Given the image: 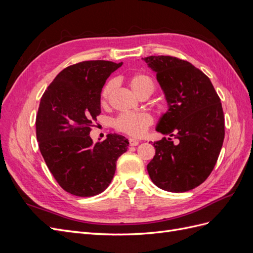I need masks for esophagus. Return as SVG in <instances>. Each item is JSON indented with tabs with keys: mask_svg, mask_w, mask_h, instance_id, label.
<instances>
[{
	"mask_svg": "<svg viewBox=\"0 0 253 253\" xmlns=\"http://www.w3.org/2000/svg\"><path fill=\"white\" fill-rule=\"evenodd\" d=\"M128 141H129V145H132V147H135V145H137V144H139V140H137V139H134V138H129L128 139Z\"/></svg>",
	"mask_w": 253,
	"mask_h": 253,
	"instance_id": "34e87169",
	"label": "esophagus"
}]
</instances>
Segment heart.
<instances>
[{"mask_svg": "<svg viewBox=\"0 0 253 253\" xmlns=\"http://www.w3.org/2000/svg\"><path fill=\"white\" fill-rule=\"evenodd\" d=\"M129 87L137 96H140L144 93L152 94L154 90V82L152 78L145 74H135L128 79ZM114 84L113 82H108L103 86L100 95L101 104H105L108 101L109 96L112 93ZM153 119L151 115L145 112H132L124 113L114 120V127L118 132L127 134L129 136L138 137L143 135L149 126L152 125Z\"/></svg>", "mask_w": 253, "mask_h": 253, "instance_id": "heart-1", "label": "heart"}]
</instances>
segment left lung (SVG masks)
Segmentation results:
<instances>
[{"instance_id": "obj_1", "label": "left lung", "mask_w": 253, "mask_h": 253, "mask_svg": "<svg viewBox=\"0 0 253 253\" xmlns=\"http://www.w3.org/2000/svg\"><path fill=\"white\" fill-rule=\"evenodd\" d=\"M142 60L155 72L168 103L156 131L169 137L153 143L148 173L158 188L186 192L208 178L217 162L225 137L220 99L210 79L188 61L171 56Z\"/></svg>"}]
</instances>
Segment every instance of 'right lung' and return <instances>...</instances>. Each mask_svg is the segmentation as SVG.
Returning <instances> with one entry per match:
<instances>
[{
    "label": "right lung",
    "mask_w": 253,
    "mask_h": 253,
    "mask_svg": "<svg viewBox=\"0 0 253 253\" xmlns=\"http://www.w3.org/2000/svg\"><path fill=\"white\" fill-rule=\"evenodd\" d=\"M122 65L83 61L64 68L41 98L36 118L37 140L60 187L76 196H94L109 187L119 156L127 150L125 136L109 134L93 142L89 132L101 113L100 95L110 75Z\"/></svg>",
    "instance_id": "1"
}]
</instances>
